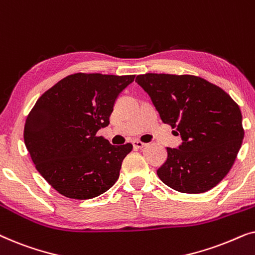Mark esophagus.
Segmentation results:
<instances>
[{
	"mask_svg": "<svg viewBox=\"0 0 255 255\" xmlns=\"http://www.w3.org/2000/svg\"><path fill=\"white\" fill-rule=\"evenodd\" d=\"M145 146H146L145 142H141V141H139V140H134L133 141V147L134 148H144Z\"/></svg>",
	"mask_w": 255,
	"mask_h": 255,
	"instance_id": "esophagus-1",
	"label": "esophagus"
}]
</instances>
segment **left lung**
Here are the masks:
<instances>
[{"instance_id":"left-lung-1","label":"left lung","mask_w":255,"mask_h":255,"mask_svg":"<svg viewBox=\"0 0 255 255\" xmlns=\"http://www.w3.org/2000/svg\"><path fill=\"white\" fill-rule=\"evenodd\" d=\"M135 82L151 97L163 123L182 138L179 148L167 147L166 162L156 170L159 179L186 194L205 193L217 186L242 147L238 104L200 76L146 73Z\"/></svg>"}]
</instances>
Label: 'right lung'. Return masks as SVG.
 <instances>
[{
    "instance_id": "obj_1",
    "label": "right lung",
    "mask_w": 255,
    "mask_h": 255,
    "mask_svg": "<svg viewBox=\"0 0 255 255\" xmlns=\"http://www.w3.org/2000/svg\"><path fill=\"white\" fill-rule=\"evenodd\" d=\"M134 76L75 73L37 100L24 142L38 172L59 194L89 200L118 180L132 144L111 145L97 131L109 125L115 101Z\"/></svg>"
}]
</instances>
